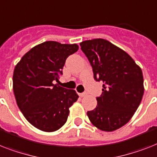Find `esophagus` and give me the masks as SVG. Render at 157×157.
<instances>
[{
    "instance_id": "1",
    "label": "esophagus",
    "mask_w": 157,
    "mask_h": 157,
    "mask_svg": "<svg viewBox=\"0 0 157 157\" xmlns=\"http://www.w3.org/2000/svg\"><path fill=\"white\" fill-rule=\"evenodd\" d=\"M79 96L81 97H84L85 96H87V93H79Z\"/></svg>"
}]
</instances>
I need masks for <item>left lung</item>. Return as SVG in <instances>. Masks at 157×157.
Wrapping results in <instances>:
<instances>
[{
	"label": "left lung",
	"instance_id": "1",
	"mask_svg": "<svg viewBox=\"0 0 157 157\" xmlns=\"http://www.w3.org/2000/svg\"><path fill=\"white\" fill-rule=\"evenodd\" d=\"M80 45L92 65L94 79L104 83L97 106L87 115L101 131H115L131 120L141 102V68L127 52L105 39L85 40Z\"/></svg>",
	"mask_w": 157,
	"mask_h": 157
}]
</instances>
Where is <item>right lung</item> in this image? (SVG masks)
<instances>
[{"instance_id":"1","label":"right lung","mask_w":157,"mask_h":157,"mask_svg":"<svg viewBox=\"0 0 157 157\" xmlns=\"http://www.w3.org/2000/svg\"><path fill=\"white\" fill-rule=\"evenodd\" d=\"M76 44L45 41L26 52L14 68L13 88L20 110L32 125L44 132L58 130L66 123L69 108L78 99L73 89L55 85L65 60Z\"/></svg>"}]
</instances>
